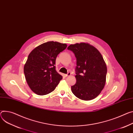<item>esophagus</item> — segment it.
Masks as SVG:
<instances>
[{
    "label": "esophagus",
    "mask_w": 133,
    "mask_h": 133,
    "mask_svg": "<svg viewBox=\"0 0 133 133\" xmlns=\"http://www.w3.org/2000/svg\"><path fill=\"white\" fill-rule=\"evenodd\" d=\"M70 75H71V73H70V72H68V73L67 74H65L64 76H65V77H67V76H70Z\"/></svg>",
    "instance_id": "1"
}]
</instances>
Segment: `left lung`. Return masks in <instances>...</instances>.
Masks as SVG:
<instances>
[{
	"label": "left lung",
	"instance_id": "obj_1",
	"mask_svg": "<svg viewBox=\"0 0 133 133\" xmlns=\"http://www.w3.org/2000/svg\"><path fill=\"white\" fill-rule=\"evenodd\" d=\"M68 50L76 58V83L71 87L73 93L79 99L88 101L98 96L106 82L107 68L99 50L88 43L70 44Z\"/></svg>",
	"mask_w": 133,
	"mask_h": 133
}]
</instances>
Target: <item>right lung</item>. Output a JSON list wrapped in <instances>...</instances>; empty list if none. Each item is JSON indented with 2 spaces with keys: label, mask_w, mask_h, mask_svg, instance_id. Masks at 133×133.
<instances>
[{
  "label": "right lung",
  "mask_w": 133,
  "mask_h": 133,
  "mask_svg": "<svg viewBox=\"0 0 133 133\" xmlns=\"http://www.w3.org/2000/svg\"><path fill=\"white\" fill-rule=\"evenodd\" d=\"M65 43L49 41L35 48L24 67L27 83L35 94L43 95L52 92L63 77L56 70V59L64 50Z\"/></svg>",
  "instance_id": "1"
}]
</instances>
